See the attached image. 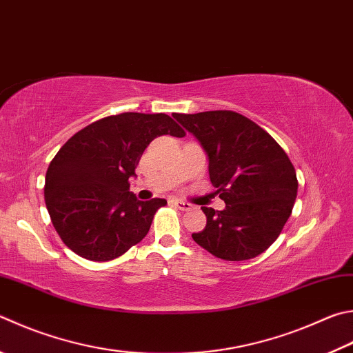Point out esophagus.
Returning <instances> with one entry per match:
<instances>
[{
    "instance_id": "obj_1",
    "label": "esophagus",
    "mask_w": 353,
    "mask_h": 353,
    "mask_svg": "<svg viewBox=\"0 0 353 353\" xmlns=\"http://www.w3.org/2000/svg\"><path fill=\"white\" fill-rule=\"evenodd\" d=\"M172 203H174V205H176V207H177L179 210H182V211H188V210H191V208H193V205H191V203H188V202L179 201V199H172Z\"/></svg>"
}]
</instances>
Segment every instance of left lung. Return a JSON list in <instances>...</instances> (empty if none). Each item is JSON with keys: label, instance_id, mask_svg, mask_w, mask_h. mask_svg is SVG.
<instances>
[{"label": "left lung", "instance_id": "1", "mask_svg": "<svg viewBox=\"0 0 353 353\" xmlns=\"http://www.w3.org/2000/svg\"><path fill=\"white\" fill-rule=\"evenodd\" d=\"M208 157L210 181L225 208L202 207L193 239L216 258H256L278 239L298 193L296 171L270 134L233 111L172 114Z\"/></svg>", "mask_w": 353, "mask_h": 353}]
</instances>
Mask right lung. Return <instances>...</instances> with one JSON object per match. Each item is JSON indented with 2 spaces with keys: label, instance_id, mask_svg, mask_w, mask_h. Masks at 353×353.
<instances>
[{
  "label": "right lung",
  "instance_id": "1",
  "mask_svg": "<svg viewBox=\"0 0 353 353\" xmlns=\"http://www.w3.org/2000/svg\"><path fill=\"white\" fill-rule=\"evenodd\" d=\"M183 137L170 115L123 112L83 128L50 162L44 201L66 247L89 261H111L150 232L165 199L139 201L130 179L157 136Z\"/></svg>",
  "mask_w": 353,
  "mask_h": 353
}]
</instances>
